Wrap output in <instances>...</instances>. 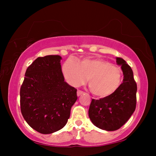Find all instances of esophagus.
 I'll list each match as a JSON object with an SVG mask.
<instances>
[{"mask_svg": "<svg viewBox=\"0 0 156 156\" xmlns=\"http://www.w3.org/2000/svg\"><path fill=\"white\" fill-rule=\"evenodd\" d=\"M84 94V92L83 91H80V90H78L77 91V96H81L82 94Z\"/></svg>", "mask_w": 156, "mask_h": 156, "instance_id": "1", "label": "esophagus"}]
</instances>
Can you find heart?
<instances>
[{
  "instance_id": "obj_1",
  "label": "heart",
  "mask_w": 156,
  "mask_h": 156,
  "mask_svg": "<svg viewBox=\"0 0 156 156\" xmlns=\"http://www.w3.org/2000/svg\"><path fill=\"white\" fill-rule=\"evenodd\" d=\"M62 72L66 80L73 87L83 84L88 78L91 91L99 98L112 96L122 81L120 68L97 57L84 58L77 62L68 59L62 65Z\"/></svg>"
}]
</instances>
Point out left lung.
Masks as SVG:
<instances>
[{
	"instance_id": "1",
	"label": "left lung",
	"mask_w": 156,
	"mask_h": 156,
	"mask_svg": "<svg viewBox=\"0 0 156 156\" xmlns=\"http://www.w3.org/2000/svg\"><path fill=\"white\" fill-rule=\"evenodd\" d=\"M116 62L121 66L124 75L120 88L110 96L92 99L89 109L92 123L106 131L120 129L127 122L136 107L137 84L133 71L121 58H116Z\"/></svg>"
}]
</instances>
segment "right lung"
<instances>
[{
  "mask_svg": "<svg viewBox=\"0 0 156 156\" xmlns=\"http://www.w3.org/2000/svg\"><path fill=\"white\" fill-rule=\"evenodd\" d=\"M58 55L38 57L25 72L20 91V110L26 122L43 134L64 127L77 89L65 81Z\"/></svg>",
  "mask_w": 156,
  "mask_h": 156,
  "instance_id": "1",
  "label": "right lung"
}]
</instances>
